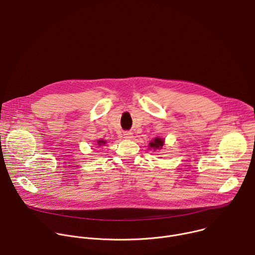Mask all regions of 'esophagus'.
I'll use <instances>...</instances> for the list:
<instances>
[{"mask_svg": "<svg viewBox=\"0 0 255 255\" xmlns=\"http://www.w3.org/2000/svg\"><path fill=\"white\" fill-rule=\"evenodd\" d=\"M132 137H133V135H132L131 132H125V133H124V138H126V139H131Z\"/></svg>", "mask_w": 255, "mask_h": 255, "instance_id": "obj_1", "label": "esophagus"}]
</instances>
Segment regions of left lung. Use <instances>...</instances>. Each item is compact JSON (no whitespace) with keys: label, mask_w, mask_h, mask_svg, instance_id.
Instances as JSON below:
<instances>
[{"label":"left lung","mask_w":255,"mask_h":255,"mask_svg":"<svg viewBox=\"0 0 255 255\" xmlns=\"http://www.w3.org/2000/svg\"><path fill=\"white\" fill-rule=\"evenodd\" d=\"M164 139L163 138H159V137H155L153 140H150L149 145H148V148L153 151H156L157 149H161L162 146L164 145Z\"/></svg>","instance_id":"obj_1"}]
</instances>
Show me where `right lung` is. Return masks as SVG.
<instances>
[{"mask_svg":"<svg viewBox=\"0 0 255 255\" xmlns=\"http://www.w3.org/2000/svg\"><path fill=\"white\" fill-rule=\"evenodd\" d=\"M107 143V141L106 140H104V139H101V140H98V143H97V145L98 146L100 147V146H102V145H105Z\"/></svg>","mask_w":255,"mask_h":255,"instance_id":"right-lung-1","label":"right lung"}]
</instances>
